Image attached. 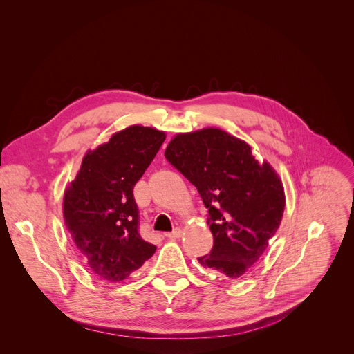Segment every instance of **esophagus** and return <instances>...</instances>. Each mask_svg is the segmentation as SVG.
<instances>
[{
    "instance_id": "1",
    "label": "esophagus",
    "mask_w": 354,
    "mask_h": 354,
    "mask_svg": "<svg viewBox=\"0 0 354 354\" xmlns=\"http://www.w3.org/2000/svg\"><path fill=\"white\" fill-rule=\"evenodd\" d=\"M182 233H183V232H182L179 227H176V229H174L172 232L165 233V236L169 238V239H179V238H182Z\"/></svg>"
}]
</instances>
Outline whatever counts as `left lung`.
<instances>
[{
	"instance_id": "obj_1",
	"label": "left lung",
	"mask_w": 354,
	"mask_h": 354,
	"mask_svg": "<svg viewBox=\"0 0 354 354\" xmlns=\"http://www.w3.org/2000/svg\"><path fill=\"white\" fill-rule=\"evenodd\" d=\"M165 158L208 208L214 246L198 263L229 279L243 277L281 225L286 200L279 175L270 162H259L245 140L218 128L178 133Z\"/></svg>"
}]
</instances>
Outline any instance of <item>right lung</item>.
<instances>
[{
    "instance_id": "add662e5",
    "label": "right lung",
    "mask_w": 354,
    "mask_h": 354,
    "mask_svg": "<svg viewBox=\"0 0 354 354\" xmlns=\"http://www.w3.org/2000/svg\"><path fill=\"white\" fill-rule=\"evenodd\" d=\"M167 135L132 125L88 150L64 193V221L93 274L121 282L157 250L138 230L133 187L154 160Z\"/></svg>"
}]
</instances>
